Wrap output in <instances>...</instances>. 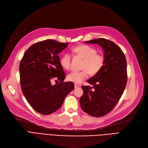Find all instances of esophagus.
I'll return each mask as SVG.
<instances>
[{
  "mask_svg": "<svg viewBox=\"0 0 148 148\" xmlns=\"http://www.w3.org/2000/svg\"><path fill=\"white\" fill-rule=\"evenodd\" d=\"M79 87H80V85H79V84H74V87H75V88H79Z\"/></svg>",
  "mask_w": 148,
  "mask_h": 148,
  "instance_id": "1",
  "label": "esophagus"
}]
</instances>
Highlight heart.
I'll return each mask as SVG.
<instances>
[{
  "instance_id": "1",
  "label": "heart",
  "mask_w": 148,
  "mask_h": 148,
  "mask_svg": "<svg viewBox=\"0 0 148 148\" xmlns=\"http://www.w3.org/2000/svg\"><path fill=\"white\" fill-rule=\"evenodd\" d=\"M73 52L81 58L84 59L82 71H73L68 75V80L75 84H79L87 79L88 73L95 75L101 70L104 64V57L101 54L97 53L94 47L88 45H79L73 49ZM71 56L65 53L61 56L60 63L62 68L64 69L70 68Z\"/></svg>"
}]
</instances>
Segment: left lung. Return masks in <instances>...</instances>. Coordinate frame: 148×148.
Instances as JSON below:
<instances>
[{
	"label": "left lung",
	"mask_w": 148,
	"mask_h": 148,
	"mask_svg": "<svg viewBox=\"0 0 148 148\" xmlns=\"http://www.w3.org/2000/svg\"><path fill=\"white\" fill-rule=\"evenodd\" d=\"M85 42L98 44L104 51L103 68L87 80L92 87L82 86L84 93L80 98L82 110L99 117L112 111L122 97L127 81V61L122 50L111 40L98 38Z\"/></svg>",
	"instance_id": "left-lung-1"
}]
</instances>
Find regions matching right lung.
Returning a JSON list of instances; mask_svg holds the SVG:
<instances>
[{"mask_svg":"<svg viewBox=\"0 0 148 148\" xmlns=\"http://www.w3.org/2000/svg\"><path fill=\"white\" fill-rule=\"evenodd\" d=\"M68 45L51 39L37 42L26 50L20 62L22 92L31 106L44 115L60 109L74 88L73 82H63L66 75L60 63L58 54ZM54 78L59 80L58 84L51 85Z\"/></svg>","mask_w":148,"mask_h":148,"instance_id":"1","label":"right lung"}]
</instances>
